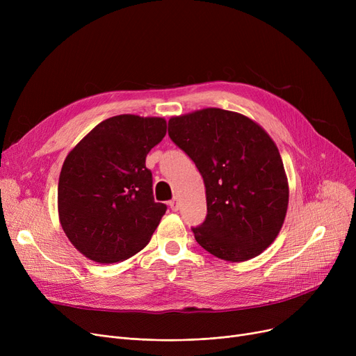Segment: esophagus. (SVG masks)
Instances as JSON below:
<instances>
[{
	"instance_id": "34e87169",
	"label": "esophagus",
	"mask_w": 356,
	"mask_h": 356,
	"mask_svg": "<svg viewBox=\"0 0 356 356\" xmlns=\"http://www.w3.org/2000/svg\"><path fill=\"white\" fill-rule=\"evenodd\" d=\"M168 204H170V208H172V211H179V202H177V197H173L170 202H168Z\"/></svg>"
}]
</instances>
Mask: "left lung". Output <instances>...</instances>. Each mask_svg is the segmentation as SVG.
<instances>
[{
  "label": "left lung",
  "instance_id": "1",
  "mask_svg": "<svg viewBox=\"0 0 356 356\" xmlns=\"http://www.w3.org/2000/svg\"><path fill=\"white\" fill-rule=\"evenodd\" d=\"M168 137L196 164L208 215L192 228L212 255L238 263L263 252L278 235L289 184L278 148L252 120L220 108L168 121Z\"/></svg>",
  "mask_w": 356,
  "mask_h": 356
}]
</instances>
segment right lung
Segmentation results:
<instances>
[{
  "instance_id": "right-lung-1",
  "label": "right lung",
  "mask_w": 356,
  "mask_h": 356,
  "mask_svg": "<svg viewBox=\"0 0 356 356\" xmlns=\"http://www.w3.org/2000/svg\"><path fill=\"white\" fill-rule=\"evenodd\" d=\"M164 118L117 115L98 124L67 154L58 188L69 241L99 264L141 251L165 213L154 202L149 149L165 136Z\"/></svg>"
}]
</instances>
